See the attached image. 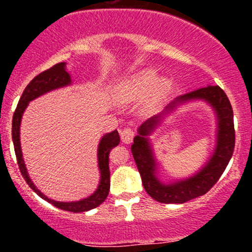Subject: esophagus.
Returning <instances> with one entry per match:
<instances>
[{
    "mask_svg": "<svg viewBox=\"0 0 252 252\" xmlns=\"http://www.w3.org/2000/svg\"><path fill=\"white\" fill-rule=\"evenodd\" d=\"M135 137V131L131 128H124L121 131V138L124 143H131Z\"/></svg>",
    "mask_w": 252,
    "mask_h": 252,
    "instance_id": "esophagus-1",
    "label": "esophagus"
}]
</instances>
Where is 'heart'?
Segmentation results:
<instances>
[{
	"label": "heart",
	"mask_w": 252,
	"mask_h": 252,
	"mask_svg": "<svg viewBox=\"0 0 252 252\" xmlns=\"http://www.w3.org/2000/svg\"><path fill=\"white\" fill-rule=\"evenodd\" d=\"M156 82V73L154 71H143L135 76L123 80L117 85L116 96L122 102H132L143 98L149 94ZM166 85L161 84L158 94L162 92Z\"/></svg>",
	"instance_id": "obj_1"
}]
</instances>
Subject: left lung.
Instances as JSON below:
<instances>
[{"mask_svg": "<svg viewBox=\"0 0 252 252\" xmlns=\"http://www.w3.org/2000/svg\"><path fill=\"white\" fill-rule=\"evenodd\" d=\"M189 99H205L216 110L218 115V144L210 162L193 178L182 180L172 185L161 184L155 178V161L153 158L148 140L144 138L156 126L160 116L152 117L146 121L138 129V135L134 138L131 153L142 178L144 189L153 199L163 204H184L206 194L219 180L225 168L230 162L236 142L233 111L230 100L224 90L216 86H206L178 97L175 102L168 106L173 109L176 103Z\"/></svg>", "mask_w": 252, "mask_h": 252, "instance_id": "8db88e82", "label": "left lung"}]
</instances>
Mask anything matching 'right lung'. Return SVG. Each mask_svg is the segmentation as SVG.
Masks as SVG:
<instances>
[{"label": "right lung", "instance_id": "obj_1", "mask_svg": "<svg viewBox=\"0 0 252 252\" xmlns=\"http://www.w3.org/2000/svg\"><path fill=\"white\" fill-rule=\"evenodd\" d=\"M71 83L70 74L65 70V63H59L52 66L48 70L41 72L37 74L36 77L33 78V80L26 86L24 94L20 98L19 104H17L15 112L13 115V124H11V137H13L14 149H15V155L17 164H19L20 172L22 176L30 185V187L37 195L41 196L43 200L48 201L53 206L62 209L63 211H70V212H85V211L96 209L99 206L102 202L105 200L106 196L109 194L110 190V169H109V154L112 148L118 146L120 143V135H118L117 130H114L110 134H106L100 140L99 147H98V166L100 169V184L98 186L96 192L94 193L89 198L83 199L80 201L74 202H62V201H54L52 199H48L45 194H42L39 189L34 186L30 176L27 174L26 166L22 158L21 146H20V123H21V117L24 114L25 109L27 108L28 103L31 100L35 99L36 97L41 96L46 92L51 91V90L62 88V86L68 85Z\"/></svg>", "mask_w": 252, "mask_h": 252}]
</instances>
